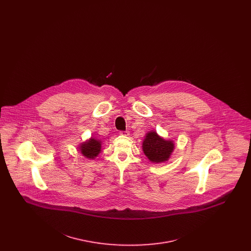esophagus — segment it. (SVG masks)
Returning <instances> with one entry per match:
<instances>
[{"label": "esophagus", "mask_w": 251, "mask_h": 251, "mask_svg": "<svg viewBox=\"0 0 251 251\" xmlns=\"http://www.w3.org/2000/svg\"><path fill=\"white\" fill-rule=\"evenodd\" d=\"M120 133L121 135H129L130 134L129 131H121Z\"/></svg>", "instance_id": "34e87169"}]
</instances>
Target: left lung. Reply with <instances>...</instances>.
I'll return each instance as SVG.
<instances>
[{"label":"left lung","mask_w":251,"mask_h":251,"mask_svg":"<svg viewBox=\"0 0 251 251\" xmlns=\"http://www.w3.org/2000/svg\"><path fill=\"white\" fill-rule=\"evenodd\" d=\"M144 153L150 161L153 163H162L167 161L174 150L172 141H167L160 137L155 131H150L145 139L143 146Z\"/></svg>","instance_id":"obj_1"}]
</instances>
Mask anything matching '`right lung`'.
<instances>
[{"label": "right lung", "instance_id": "1", "mask_svg": "<svg viewBox=\"0 0 251 251\" xmlns=\"http://www.w3.org/2000/svg\"><path fill=\"white\" fill-rule=\"evenodd\" d=\"M100 141L96 140L94 138H91L90 140L86 141L85 143H83L80 147L81 152L83 155L89 159H94L96 156L100 153Z\"/></svg>", "mask_w": 251, "mask_h": 251}]
</instances>
